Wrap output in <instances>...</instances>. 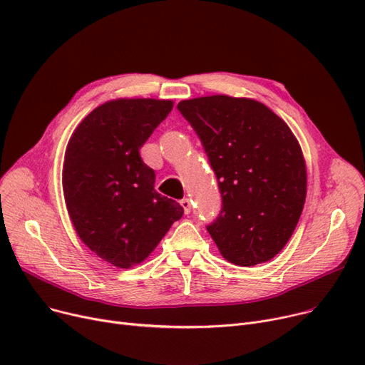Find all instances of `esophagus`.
<instances>
[{"mask_svg":"<svg viewBox=\"0 0 365 365\" xmlns=\"http://www.w3.org/2000/svg\"><path fill=\"white\" fill-rule=\"evenodd\" d=\"M180 205H182L183 210H185V215H189V213H190V200H189V198L180 200Z\"/></svg>","mask_w":365,"mask_h":365,"instance_id":"1","label":"esophagus"}]
</instances>
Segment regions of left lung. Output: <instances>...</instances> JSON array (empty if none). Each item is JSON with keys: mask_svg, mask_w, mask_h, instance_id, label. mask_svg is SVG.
Wrapping results in <instances>:
<instances>
[{"mask_svg": "<svg viewBox=\"0 0 365 365\" xmlns=\"http://www.w3.org/2000/svg\"><path fill=\"white\" fill-rule=\"evenodd\" d=\"M222 195L207 225L222 256L255 266L275 257L290 240L306 198V165L294 134L277 113L253 99L208 96L183 101Z\"/></svg>", "mask_w": 365, "mask_h": 365, "instance_id": "1", "label": "left lung"}]
</instances>
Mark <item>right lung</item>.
<instances>
[{
	"instance_id": "1",
	"label": "right lung",
	"mask_w": 365,
	"mask_h": 365,
	"mask_svg": "<svg viewBox=\"0 0 365 365\" xmlns=\"http://www.w3.org/2000/svg\"><path fill=\"white\" fill-rule=\"evenodd\" d=\"M173 109L171 101L118 99L91 110L68 143L63 194L76 234L117 267L145 260L183 216L153 189L139 149Z\"/></svg>"
}]
</instances>
